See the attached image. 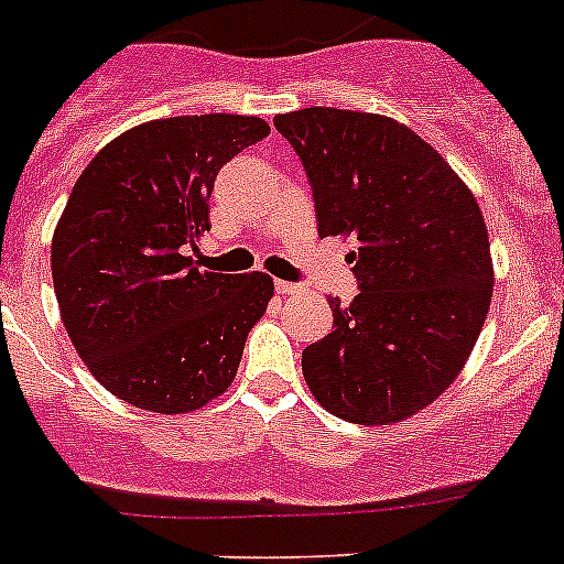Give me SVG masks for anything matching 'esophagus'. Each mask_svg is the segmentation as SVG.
<instances>
[{
    "instance_id": "1",
    "label": "esophagus",
    "mask_w": 564,
    "mask_h": 564,
    "mask_svg": "<svg viewBox=\"0 0 564 564\" xmlns=\"http://www.w3.org/2000/svg\"><path fill=\"white\" fill-rule=\"evenodd\" d=\"M300 283H289V281H275V292L278 294H297L300 292Z\"/></svg>"
}]
</instances>
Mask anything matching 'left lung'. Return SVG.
Segmentation results:
<instances>
[{"label": "left lung", "instance_id": "1", "mask_svg": "<svg viewBox=\"0 0 564 564\" xmlns=\"http://www.w3.org/2000/svg\"><path fill=\"white\" fill-rule=\"evenodd\" d=\"M314 191L318 237L351 235L360 294L329 300L333 333L303 373L335 417L388 425L451 388L486 322L494 267L469 187L414 130L382 113L275 117Z\"/></svg>", "mask_w": 564, "mask_h": 564}]
</instances>
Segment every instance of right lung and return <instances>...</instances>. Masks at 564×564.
<instances>
[{"label":"right lung","instance_id":"obj_1","mask_svg":"<svg viewBox=\"0 0 564 564\" xmlns=\"http://www.w3.org/2000/svg\"><path fill=\"white\" fill-rule=\"evenodd\" d=\"M270 133L259 117L139 124L84 169L51 242L62 324L108 392L182 414L220 395L272 297L264 272L193 267L220 169Z\"/></svg>","mask_w":564,"mask_h":564}]
</instances>
